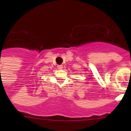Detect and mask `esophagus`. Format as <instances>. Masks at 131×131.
<instances>
[{"label": "esophagus", "instance_id": "esophagus-1", "mask_svg": "<svg viewBox=\"0 0 131 131\" xmlns=\"http://www.w3.org/2000/svg\"><path fill=\"white\" fill-rule=\"evenodd\" d=\"M57 67H58V68L59 69H62L63 68V65H58Z\"/></svg>", "mask_w": 131, "mask_h": 131}]
</instances>
